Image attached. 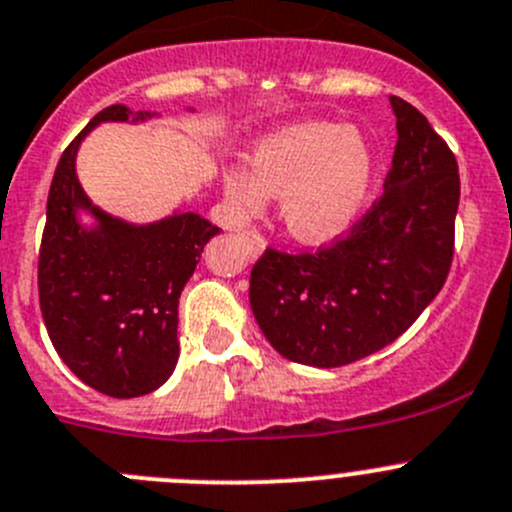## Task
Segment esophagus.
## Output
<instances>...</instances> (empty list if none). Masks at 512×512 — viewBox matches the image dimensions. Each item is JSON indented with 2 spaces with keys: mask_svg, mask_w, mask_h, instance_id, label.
Here are the masks:
<instances>
[{
  "mask_svg": "<svg viewBox=\"0 0 512 512\" xmlns=\"http://www.w3.org/2000/svg\"><path fill=\"white\" fill-rule=\"evenodd\" d=\"M243 238H246L248 253H251L253 259H256V256H261V253H264L266 238L261 236V233H256V231H243Z\"/></svg>",
  "mask_w": 512,
  "mask_h": 512,
  "instance_id": "1",
  "label": "esophagus"
}]
</instances>
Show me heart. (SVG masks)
<instances>
[{
    "label": "heart",
    "instance_id": "obj_1",
    "mask_svg": "<svg viewBox=\"0 0 512 512\" xmlns=\"http://www.w3.org/2000/svg\"><path fill=\"white\" fill-rule=\"evenodd\" d=\"M377 160L357 128L309 120L253 143L251 168L228 170L226 196L238 213H259L281 198V218L296 238L324 243L357 223L374 191Z\"/></svg>",
    "mask_w": 512,
    "mask_h": 512
}]
</instances>
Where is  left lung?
<instances>
[{
	"mask_svg": "<svg viewBox=\"0 0 512 512\" xmlns=\"http://www.w3.org/2000/svg\"><path fill=\"white\" fill-rule=\"evenodd\" d=\"M397 145L384 193L344 238L314 253L266 248L251 311L281 357L344 367L379 352L440 294L460 203L457 160L425 115L389 97Z\"/></svg>",
	"mask_w": 512,
	"mask_h": 512,
	"instance_id": "8db88e82",
	"label": "left lung"
}]
</instances>
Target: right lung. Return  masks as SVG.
I'll list each match as a JSON object with an SVG mask.
<instances>
[{
  "instance_id": "obj_1",
  "label": "right lung",
  "mask_w": 512,
  "mask_h": 512,
  "mask_svg": "<svg viewBox=\"0 0 512 512\" xmlns=\"http://www.w3.org/2000/svg\"><path fill=\"white\" fill-rule=\"evenodd\" d=\"M153 113L110 105L57 163L40 248V306L62 362L107 397L158 389L178 364V299L218 233L208 218L175 211L128 223L97 208L77 180L80 143L100 123H145ZM87 212L92 224H82Z\"/></svg>"
}]
</instances>
